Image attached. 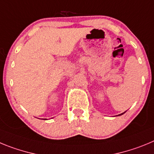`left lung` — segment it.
Masks as SVG:
<instances>
[{"mask_svg": "<svg viewBox=\"0 0 154 154\" xmlns=\"http://www.w3.org/2000/svg\"><path fill=\"white\" fill-rule=\"evenodd\" d=\"M124 112H123V113H124ZM123 113H121V114H119V116H120V115H123Z\"/></svg>", "mask_w": 154, "mask_h": 154, "instance_id": "obj_1", "label": "left lung"}]
</instances>
